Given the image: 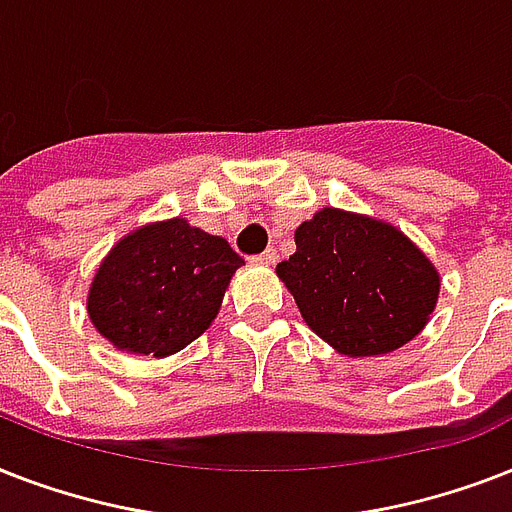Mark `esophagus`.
<instances>
[{"instance_id": "1", "label": "esophagus", "mask_w": 512, "mask_h": 512, "mask_svg": "<svg viewBox=\"0 0 512 512\" xmlns=\"http://www.w3.org/2000/svg\"><path fill=\"white\" fill-rule=\"evenodd\" d=\"M252 260L260 265H276V260H279V252L271 247V249H265V252H260L257 257H252Z\"/></svg>"}]
</instances>
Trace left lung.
<instances>
[{
	"label": "left lung",
	"instance_id": "8db88e82",
	"mask_svg": "<svg viewBox=\"0 0 512 512\" xmlns=\"http://www.w3.org/2000/svg\"><path fill=\"white\" fill-rule=\"evenodd\" d=\"M276 265L305 324L345 356H380L420 335L436 308L438 273L393 225L321 209Z\"/></svg>",
	"mask_w": 512,
	"mask_h": 512
}]
</instances>
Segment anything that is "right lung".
<instances>
[{"label": "right lung", "instance_id": "obj_1", "mask_svg": "<svg viewBox=\"0 0 512 512\" xmlns=\"http://www.w3.org/2000/svg\"><path fill=\"white\" fill-rule=\"evenodd\" d=\"M241 265L228 241L191 228L183 217L146 225L100 263L87 311L116 348L170 356L212 324Z\"/></svg>", "mask_w": 512, "mask_h": 512}]
</instances>
